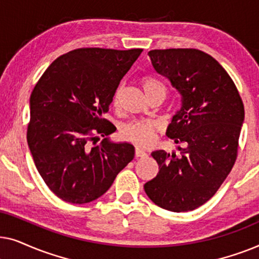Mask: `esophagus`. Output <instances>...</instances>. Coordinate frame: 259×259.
Listing matches in <instances>:
<instances>
[{
	"label": "esophagus",
	"mask_w": 259,
	"mask_h": 259,
	"mask_svg": "<svg viewBox=\"0 0 259 259\" xmlns=\"http://www.w3.org/2000/svg\"><path fill=\"white\" fill-rule=\"evenodd\" d=\"M146 155H147L146 152L141 150V148H139V147L136 148V157L137 158H144V157H146Z\"/></svg>",
	"instance_id": "1"
}]
</instances>
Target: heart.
<instances>
[{"mask_svg":"<svg viewBox=\"0 0 259 259\" xmlns=\"http://www.w3.org/2000/svg\"><path fill=\"white\" fill-rule=\"evenodd\" d=\"M140 84L146 95L155 93V92H161L164 93V86L159 82L157 79L152 76H144L140 80ZM120 91L118 90L114 93L113 101L116 102L118 100ZM158 125L154 121H132L127 123L121 128V137L126 141L133 143L141 147H148L153 144L157 136Z\"/></svg>","mask_w":259,"mask_h":259,"instance_id":"heart-1","label":"heart"}]
</instances>
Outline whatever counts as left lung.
I'll return each mask as SVG.
<instances>
[{
	"label": "left lung",
	"mask_w": 259,
	"mask_h": 259,
	"mask_svg": "<svg viewBox=\"0 0 259 259\" xmlns=\"http://www.w3.org/2000/svg\"><path fill=\"white\" fill-rule=\"evenodd\" d=\"M155 72L180 94L182 107L167 128L180 155L152 153L159 165L144 185L159 207L186 212L214 196L235 165L244 105L228 72L211 55L193 48L148 52Z\"/></svg>",
	"instance_id": "obj_1"
}]
</instances>
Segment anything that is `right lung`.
<instances>
[{
	"mask_svg": "<svg viewBox=\"0 0 259 259\" xmlns=\"http://www.w3.org/2000/svg\"><path fill=\"white\" fill-rule=\"evenodd\" d=\"M141 52L74 49L53 61L35 84L28 146L46 185L60 199H98L133 160V145L107 139L114 126L102 115ZM99 135L104 139L97 145Z\"/></svg>",
	"mask_w": 259,
	"mask_h": 259,
	"instance_id": "obj_1",
	"label": "right lung"
}]
</instances>
